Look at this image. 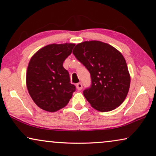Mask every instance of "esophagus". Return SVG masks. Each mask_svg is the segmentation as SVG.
<instances>
[{"instance_id": "obj_1", "label": "esophagus", "mask_w": 156, "mask_h": 156, "mask_svg": "<svg viewBox=\"0 0 156 156\" xmlns=\"http://www.w3.org/2000/svg\"><path fill=\"white\" fill-rule=\"evenodd\" d=\"M76 87H77L78 90H82V89H83V84H82L81 83H79L76 84Z\"/></svg>"}]
</instances>
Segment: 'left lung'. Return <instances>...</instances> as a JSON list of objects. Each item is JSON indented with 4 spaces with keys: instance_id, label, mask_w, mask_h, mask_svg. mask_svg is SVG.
Masks as SVG:
<instances>
[{
    "instance_id": "1",
    "label": "left lung",
    "mask_w": 156,
    "mask_h": 156,
    "mask_svg": "<svg viewBox=\"0 0 156 156\" xmlns=\"http://www.w3.org/2000/svg\"><path fill=\"white\" fill-rule=\"evenodd\" d=\"M73 54L90 73L91 86L83 91L90 106L100 112L119 106L130 85V75L122 54L100 41L78 44Z\"/></svg>"
}]
</instances>
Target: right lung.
<instances>
[{
	"instance_id": "obj_1",
	"label": "right lung",
	"mask_w": 156,
	"mask_h": 156,
	"mask_svg": "<svg viewBox=\"0 0 156 156\" xmlns=\"http://www.w3.org/2000/svg\"><path fill=\"white\" fill-rule=\"evenodd\" d=\"M74 44H50L34 54L27 71L28 91L36 105L55 112L66 106L76 90L63 66Z\"/></svg>"
}]
</instances>
